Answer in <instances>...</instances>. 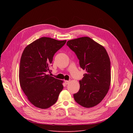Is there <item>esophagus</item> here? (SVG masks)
<instances>
[{"instance_id": "1", "label": "esophagus", "mask_w": 133, "mask_h": 133, "mask_svg": "<svg viewBox=\"0 0 133 133\" xmlns=\"http://www.w3.org/2000/svg\"><path fill=\"white\" fill-rule=\"evenodd\" d=\"M70 81H65V84H66V85H67V84H68L69 83H70Z\"/></svg>"}]
</instances>
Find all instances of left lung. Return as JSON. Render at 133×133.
<instances>
[{"label":"left lung","instance_id":"8db88e82","mask_svg":"<svg viewBox=\"0 0 133 133\" xmlns=\"http://www.w3.org/2000/svg\"><path fill=\"white\" fill-rule=\"evenodd\" d=\"M67 46L76 55L80 67L86 70L79 81V91L74 94L80 105L92 107L98 104L107 94L110 84V62L105 48L88 37L67 42Z\"/></svg>","mask_w":133,"mask_h":133}]
</instances>
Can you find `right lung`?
I'll return each mask as SVG.
<instances>
[{"mask_svg":"<svg viewBox=\"0 0 133 133\" xmlns=\"http://www.w3.org/2000/svg\"><path fill=\"white\" fill-rule=\"evenodd\" d=\"M42 37L28 45L22 54L19 71L21 87L35 106L46 109L56 103L63 89V81L47 74L55 54L66 43Z\"/></svg>","mask_w":133,"mask_h":133,"instance_id":"right-lung-1","label":"right lung"}]
</instances>
